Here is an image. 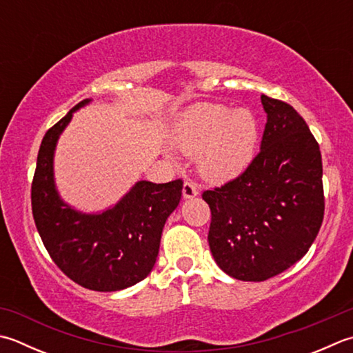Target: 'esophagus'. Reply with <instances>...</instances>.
I'll use <instances>...</instances> for the list:
<instances>
[{"label":"esophagus","mask_w":353,"mask_h":353,"mask_svg":"<svg viewBox=\"0 0 353 353\" xmlns=\"http://www.w3.org/2000/svg\"><path fill=\"white\" fill-rule=\"evenodd\" d=\"M182 194H183V199L196 197L199 194L197 185L192 183V182H185L183 183V188H182Z\"/></svg>","instance_id":"34e87169"}]
</instances>
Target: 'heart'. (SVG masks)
<instances>
[{
  "label": "heart",
  "instance_id": "heart-1",
  "mask_svg": "<svg viewBox=\"0 0 353 353\" xmlns=\"http://www.w3.org/2000/svg\"><path fill=\"white\" fill-rule=\"evenodd\" d=\"M259 141V123L246 108L199 105L190 110L179 125L176 145L197 156L200 176L210 182H226L252 161Z\"/></svg>",
  "mask_w": 353,
  "mask_h": 353
}]
</instances>
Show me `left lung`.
Returning <instances> with one entry per match:
<instances>
[{
	"label": "left lung",
	"instance_id": "obj_1",
	"mask_svg": "<svg viewBox=\"0 0 353 353\" xmlns=\"http://www.w3.org/2000/svg\"><path fill=\"white\" fill-rule=\"evenodd\" d=\"M261 103L260 153L239 177L202 194L212 257L243 281H265L296 263L324 216L321 153L307 123L286 102L261 94Z\"/></svg>",
	"mask_w": 353,
	"mask_h": 353
}]
</instances>
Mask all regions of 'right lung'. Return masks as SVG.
<instances>
[{
	"label": "right lung",
	"mask_w": 353,
	"mask_h": 353,
	"mask_svg": "<svg viewBox=\"0 0 353 353\" xmlns=\"http://www.w3.org/2000/svg\"><path fill=\"white\" fill-rule=\"evenodd\" d=\"M90 101L74 105L43 137L32 182V212L47 252L68 279L92 291L113 292L151 272L163 225L181 202L183 182L139 181L114 206L98 214L67 205L54 185V148L73 113Z\"/></svg>",
	"instance_id": "obj_1"
}]
</instances>
